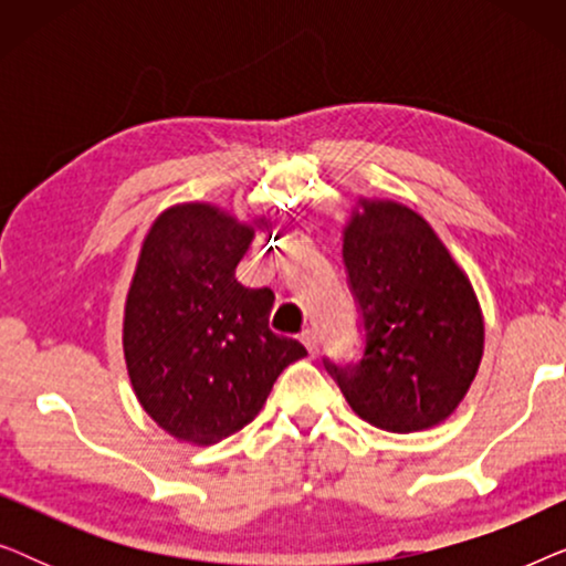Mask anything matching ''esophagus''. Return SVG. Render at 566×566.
<instances>
[{
  "mask_svg": "<svg viewBox=\"0 0 566 566\" xmlns=\"http://www.w3.org/2000/svg\"><path fill=\"white\" fill-rule=\"evenodd\" d=\"M301 343L306 345V350L312 358H316V353H319V337H316L314 329H304L301 332Z\"/></svg>",
  "mask_w": 566,
  "mask_h": 566,
  "instance_id": "esophagus-1",
  "label": "esophagus"
}]
</instances>
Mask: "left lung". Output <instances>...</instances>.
Wrapping results in <instances>:
<instances>
[{
	"mask_svg": "<svg viewBox=\"0 0 566 566\" xmlns=\"http://www.w3.org/2000/svg\"><path fill=\"white\" fill-rule=\"evenodd\" d=\"M343 260L360 314L363 353L324 358L353 412L389 432L443 422L474 381L484 319L469 277L436 231L394 200H358Z\"/></svg>",
	"mask_w": 566,
	"mask_h": 566,
	"instance_id": "8db88e82",
	"label": "left lung"
}]
</instances>
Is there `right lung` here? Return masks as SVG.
I'll return each instance as SVG.
<instances>
[{
	"instance_id": "1",
	"label": "right lung",
	"mask_w": 566,
	"mask_h": 566,
	"mask_svg": "<svg viewBox=\"0 0 566 566\" xmlns=\"http://www.w3.org/2000/svg\"><path fill=\"white\" fill-rule=\"evenodd\" d=\"M254 229L211 203L167 208L144 239L123 316V353L146 415L177 440L211 446L250 424L298 339L270 329L275 293L237 265Z\"/></svg>"
}]
</instances>
